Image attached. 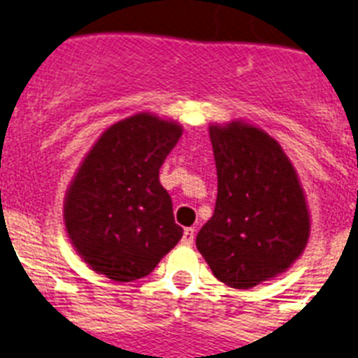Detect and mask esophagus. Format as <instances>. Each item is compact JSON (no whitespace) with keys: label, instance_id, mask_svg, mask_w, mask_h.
Returning a JSON list of instances; mask_svg holds the SVG:
<instances>
[{"label":"esophagus","instance_id":"34e87169","mask_svg":"<svg viewBox=\"0 0 358 358\" xmlns=\"http://www.w3.org/2000/svg\"><path fill=\"white\" fill-rule=\"evenodd\" d=\"M194 241V229L193 228H185L184 229V237H182V245L189 246L193 245Z\"/></svg>","mask_w":358,"mask_h":358}]
</instances>
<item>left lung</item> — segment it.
Returning <instances> with one entry per match:
<instances>
[{
	"label": "left lung",
	"mask_w": 358,
	"mask_h": 358,
	"mask_svg": "<svg viewBox=\"0 0 358 358\" xmlns=\"http://www.w3.org/2000/svg\"><path fill=\"white\" fill-rule=\"evenodd\" d=\"M209 138L219 193L196 248L217 280L252 289L303 254L310 234L303 187L281 145L259 127L211 124Z\"/></svg>",
	"instance_id": "1"
}]
</instances>
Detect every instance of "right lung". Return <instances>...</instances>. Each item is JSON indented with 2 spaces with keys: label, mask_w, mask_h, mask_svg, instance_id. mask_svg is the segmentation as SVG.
Returning a JSON list of instances; mask_svg holds the SVG:
<instances>
[{
  "label": "right lung",
  "mask_w": 358,
  "mask_h": 358,
  "mask_svg": "<svg viewBox=\"0 0 358 358\" xmlns=\"http://www.w3.org/2000/svg\"><path fill=\"white\" fill-rule=\"evenodd\" d=\"M182 136L173 119L136 113L101 134L64 199V224L90 268L117 283L149 275L184 229L159 184V167Z\"/></svg>",
  "instance_id": "1"
}]
</instances>
